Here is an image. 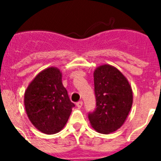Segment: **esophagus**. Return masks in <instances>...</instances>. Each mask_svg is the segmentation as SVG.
Listing matches in <instances>:
<instances>
[{
  "label": "esophagus",
  "instance_id": "1",
  "mask_svg": "<svg viewBox=\"0 0 161 161\" xmlns=\"http://www.w3.org/2000/svg\"><path fill=\"white\" fill-rule=\"evenodd\" d=\"M83 103L82 101H79V102H78V103H76V105H77V107H78V108H81L83 107Z\"/></svg>",
  "mask_w": 161,
  "mask_h": 161
}]
</instances>
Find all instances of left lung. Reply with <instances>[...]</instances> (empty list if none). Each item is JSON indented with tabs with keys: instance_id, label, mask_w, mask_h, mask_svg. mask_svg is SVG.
<instances>
[{
	"instance_id": "obj_1",
	"label": "left lung",
	"mask_w": 161,
	"mask_h": 161,
	"mask_svg": "<svg viewBox=\"0 0 161 161\" xmlns=\"http://www.w3.org/2000/svg\"><path fill=\"white\" fill-rule=\"evenodd\" d=\"M96 109L88 114L91 126L108 135L125 122L133 104L129 81L118 68L109 64L98 66L93 72Z\"/></svg>"
}]
</instances>
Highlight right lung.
<instances>
[{
    "label": "right lung",
    "instance_id": "obj_1",
    "mask_svg": "<svg viewBox=\"0 0 161 161\" xmlns=\"http://www.w3.org/2000/svg\"><path fill=\"white\" fill-rule=\"evenodd\" d=\"M62 77L59 68H46L29 83L24 94L28 119L36 129L46 135L63 130L75 106L63 87Z\"/></svg>",
    "mask_w": 161,
    "mask_h": 161
}]
</instances>
